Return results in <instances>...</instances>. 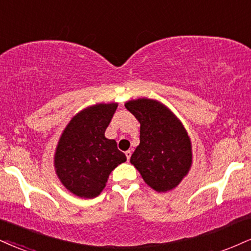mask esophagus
I'll use <instances>...</instances> for the list:
<instances>
[{"instance_id": "1", "label": "esophagus", "mask_w": 251, "mask_h": 251, "mask_svg": "<svg viewBox=\"0 0 251 251\" xmlns=\"http://www.w3.org/2000/svg\"><path fill=\"white\" fill-rule=\"evenodd\" d=\"M125 155H126V158H127V161H129V159H131V155H132V152L131 151H126Z\"/></svg>"}]
</instances>
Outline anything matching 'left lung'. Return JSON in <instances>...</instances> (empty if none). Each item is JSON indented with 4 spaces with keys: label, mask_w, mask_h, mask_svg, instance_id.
<instances>
[{
    "label": "left lung",
    "mask_w": 251,
    "mask_h": 251,
    "mask_svg": "<svg viewBox=\"0 0 251 251\" xmlns=\"http://www.w3.org/2000/svg\"><path fill=\"white\" fill-rule=\"evenodd\" d=\"M125 107L140 123V144L131 164L154 191L175 188L192 166L191 139L183 125L170 108L154 99L129 100Z\"/></svg>",
    "instance_id": "obj_1"
}]
</instances>
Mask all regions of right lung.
I'll use <instances>...</instances> for the list:
<instances>
[{
    "mask_svg": "<svg viewBox=\"0 0 251 251\" xmlns=\"http://www.w3.org/2000/svg\"><path fill=\"white\" fill-rule=\"evenodd\" d=\"M117 102L96 104L78 112L66 125L55 153V170L72 194L93 199L106 186L108 175L126 155L116 140L105 137Z\"/></svg>",
    "mask_w": 251,
    "mask_h": 251,
    "instance_id": "right-lung-1",
    "label": "right lung"
}]
</instances>
